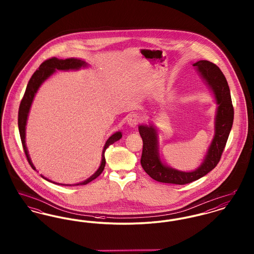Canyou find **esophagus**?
Instances as JSON below:
<instances>
[{
  "mask_svg": "<svg viewBox=\"0 0 254 254\" xmlns=\"http://www.w3.org/2000/svg\"><path fill=\"white\" fill-rule=\"evenodd\" d=\"M141 121V118L138 114H130L127 118V124L128 126H130L131 127H135Z\"/></svg>",
  "mask_w": 254,
  "mask_h": 254,
  "instance_id": "1",
  "label": "esophagus"
}]
</instances>
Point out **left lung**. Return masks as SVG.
<instances>
[{
    "instance_id": "8db88e82",
    "label": "left lung",
    "mask_w": 254,
    "mask_h": 254,
    "mask_svg": "<svg viewBox=\"0 0 254 254\" xmlns=\"http://www.w3.org/2000/svg\"><path fill=\"white\" fill-rule=\"evenodd\" d=\"M205 84L213 92L217 111L214 122V137L209 145L204 162L193 171H182L162 163L158 149V134L154 126H139L143 139L141 165L145 172L155 181L175 185H186L205 176L217 166L230 135L234 110L230 97V87L226 77L216 64L209 61L201 60L193 64Z\"/></svg>"
}]
</instances>
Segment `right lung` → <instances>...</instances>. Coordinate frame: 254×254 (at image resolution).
<instances>
[{"instance_id":"right-lung-1","label":"right lung","mask_w":254,"mask_h":254,"mask_svg":"<svg viewBox=\"0 0 254 254\" xmlns=\"http://www.w3.org/2000/svg\"><path fill=\"white\" fill-rule=\"evenodd\" d=\"M87 65V64L85 61L80 60V59H75V58H68L65 60L63 59H58V58H50L48 60L45 61L44 63H42V64L40 65V67L37 69L34 74L31 76L25 92H24V97L21 101L20 107H19V113H18V127H19V131H20V136H21V140H22V144L24 147V153L25 156L27 158V161L29 163V165L32 167V169H35L34 165L31 162V159L29 157L28 154V150L25 145V126H26V121H27V117H28V113L31 108L33 99L35 97V94L39 89V87L41 85L49 78L53 73L56 70H70V69H80L81 67H85ZM122 138L121 131H117V132L112 134L108 141L106 142L105 146L103 148V152H102V162L101 165L99 167V169H97L96 172L90 176L88 179H86L82 183H78L75 185H64V184H58L55 182L50 181L48 178L44 177L43 175H41L44 179L48 180L49 182H52L54 184H58V185H63V186H79V185H86L89 182L93 181L94 179H96L97 177L103 172V170L105 169L106 166V158H105V151L106 149L109 147V145H112L113 143H115L116 141L120 140Z\"/></svg>"}]
</instances>
